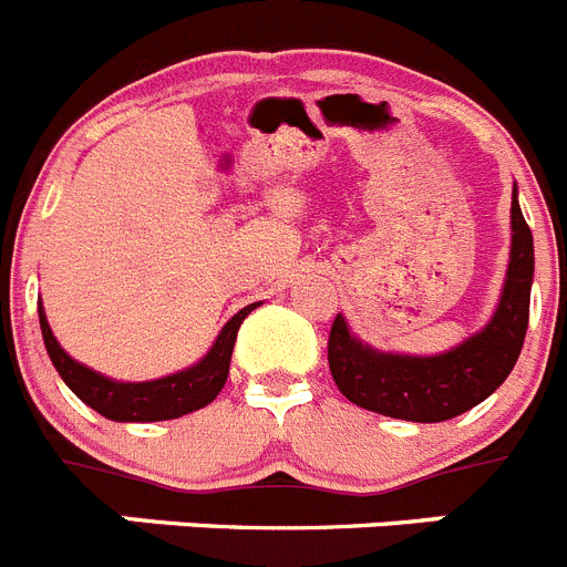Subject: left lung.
<instances>
[{
    "instance_id": "left-lung-1",
    "label": "left lung",
    "mask_w": 567,
    "mask_h": 567,
    "mask_svg": "<svg viewBox=\"0 0 567 567\" xmlns=\"http://www.w3.org/2000/svg\"><path fill=\"white\" fill-rule=\"evenodd\" d=\"M534 284V238L512 188V249L495 315L481 331L430 357L393 354L351 334L337 315L329 337V368L348 402L404 422L435 424L484 402L512 373L528 329Z\"/></svg>"
}]
</instances>
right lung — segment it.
I'll list each match as a JSON object with an SVG mask.
<instances>
[{
  "label": "right lung",
  "instance_id": "obj_1",
  "mask_svg": "<svg viewBox=\"0 0 567 567\" xmlns=\"http://www.w3.org/2000/svg\"><path fill=\"white\" fill-rule=\"evenodd\" d=\"M256 306L258 303H249L238 315H233L210 346V351L199 362H194L185 371L168 373V377L148 379V382H121V379L103 377V373L92 371L83 362L72 360L61 348V342L55 340L41 303L39 323L47 354L53 360L55 371L83 404H90L92 410H97L112 422H165V419H179V415L194 413V410L205 408V404L219 396L227 382V373H230V357L233 346H236L238 326L244 323V318Z\"/></svg>",
  "mask_w": 567,
  "mask_h": 567
}]
</instances>
